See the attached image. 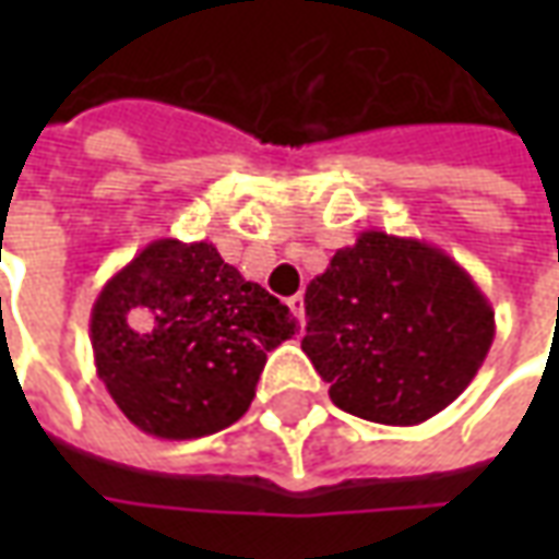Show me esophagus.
Instances as JSON below:
<instances>
[{
  "label": "esophagus",
  "instance_id": "esophagus-1",
  "mask_svg": "<svg viewBox=\"0 0 559 559\" xmlns=\"http://www.w3.org/2000/svg\"><path fill=\"white\" fill-rule=\"evenodd\" d=\"M287 305H290V311L296 314V320H299V323H305V296L302 293L290 296V299H287Z\"/></svg>",
  "mask_w": 559,
  "mask_h": 559
}]
</instances>
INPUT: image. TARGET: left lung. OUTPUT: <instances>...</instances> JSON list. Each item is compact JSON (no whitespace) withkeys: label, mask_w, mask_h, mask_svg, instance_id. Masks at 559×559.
<instances>
[{"label":"left lung","mask_w":559,"mask_h":559,"mask_svg":"<svg viewBox=\"0 0 559 559\" xmlns=\"http://www.w3.org/2000/svg\"><path fill=\"white\" fill-rule=\"evenodd\" d=\"M302 350L335 407L419 425L469 386L493 341V308L464 266L419 239L365 230L305 290Z\"/></svg>","instance_id":"left-lung-1"}]
</instances>
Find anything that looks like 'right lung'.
Here are the masks:
<instances>
[{"mask_svg":"<svg viewBox=\"0 0 559 559\" xmlns=\"http://www.w3.org/2000/svg\"><path fill=\"white\" fill-rule=\"evenodd\" d=\"M299 332L290 308L224 263L212 242L155 239L92 305L104 386L131 425L194 440L239 421L266 353Z\"/></svg>","mask_w":559,"mask_h":559,"instance_id":"add662e5","label":"right lung"}]
</instances>
